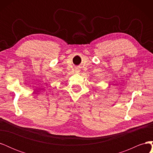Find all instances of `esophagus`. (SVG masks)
<instances>
[{"instance_id": "34e87169", "label": "esophagus", "mask_w": 153, "mask_h": 153, "mask_svg": "<svg viewBox=\"0 0 153 153\" xmlns=\"http://www.w3.org/2000/svg\"><path fill=\"white\" fill-rule=\"evenodd\" d=\"M76 71H77V72H78V71H78V70H76Z\"/></svg>"}]
</instances>
